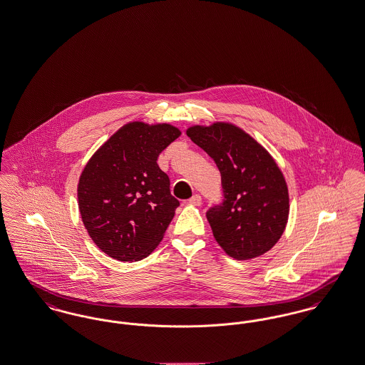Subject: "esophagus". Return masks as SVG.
<instances>
[{"label": "esophagus", "instance_id": "obj_1", "mask_svg": "<svg viewBox=\"0 0 365 365\" xmlns=\"http://www.w3.org/2000/svg\"><path fill=\"white\" fill-rule=\"evenodd\" d=\"M201 202H202V198H201V195H198V194L192 195L190 200H189V204H190V205H194V207H200V205H201Z\"/></svg>", "mask_w": 365, "mask_h": 365}]
</instances>
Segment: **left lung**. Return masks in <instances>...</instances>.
<instances>
[{
	"instance_id": "1",
	"label": "left lung",
	"mask_w": 365,
	"mask_h": 365,
	"mask_svg": "<svg viewBox=\"0 0 365 365\" xmlns=\"http://www.w3.org/2000/svg\"><path fill=\"white\" fill-rule=\"evenodd\" d=\"M187 137L212 157L222 174L225 202L207 213L213 237L235 260L271 250L290 212L289 189L278 163L259 140L230 122L195 124Z\"/></svg>"
}]
</instances>
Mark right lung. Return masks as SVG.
<instances>
[{
    "mask_svg": "<svg viewBox=\"0 0 365 365\" xmlns=\"http://www.w3.org/2000/svg\"><path fill=\"white\" fill-rule=\"evenodd\" d=\"M180 134L170 123H127L87 161L79 212L91 241L109 257L142 260L164 238L179 201L157 158Z\"/></svg>",
    "mask_w": 365,
    "mask_h": 365,
    "instance_id": "1",
    "label": "right lung"
}]
</instances>
